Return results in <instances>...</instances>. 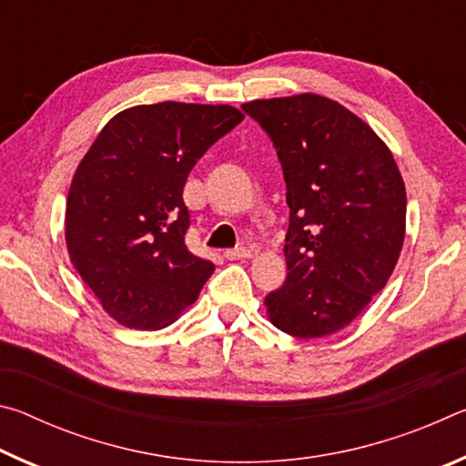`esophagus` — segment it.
Segmentation results:
<instances>
[{"label": "esophagus", "instance_id": "1", "mask_svg": "<svg viewBox=\"0 0 466 466\" xmlns=\"http://www.w3.org/2000/svg\"><path fill=\"white\" fill-rule=\"evenodd\" d=\"M224 257L228 261H236V258H250L252 252L248 248H236V250H226Z\"/></svg>", "mask_w": 466, "mask_h": 466}]
</instances>
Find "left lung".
<instances>
[{"instance_id": "1", "label": "left lung", "mask_w": 466, "mask_h": 466, "mask_svg": "<svg viewBox=\"0 0 466 466\" xmlns=\"http://www.w3.org/2000/svg\"><path fill=\"white\" fill-rule=\"evenodd\" d=\"M271 137L286 178L288 278L267 317L299 339L356 320L394 271L407 193L389 146L368 123L319 94L244 102Z\"/></svg>"}]
</instances>
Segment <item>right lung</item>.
Segmentation results:
<instances>
[{"mask_svg":"<svg viewBox=\"0 0 466 466\" xmlns=\"http://www.w3.org/2000/svg\"><path fill=\"white\" fill-rule=\"evenodd\" d=\"M242 119L230 105L131 106L82 157L67 195V252L119 325H172L214 273L216 265L185 244L183 188L197 160Z\"/></svg>","mask_w":466,"mask_h":466,"instance_id":"right-lung-1","label":"right lung"}]
</instances>
